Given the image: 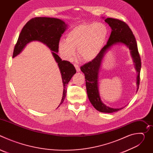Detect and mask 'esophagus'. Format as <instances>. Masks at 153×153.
Returning <instances> with one entry per match:
<instances>
[{
	"label": "esophagus",
	"instance_id": "esophagus-1",
	"mask_svg": "<svg viewBox=\"0 0 153 153\" xmlns=\"http://www.w3.org/2000/svg\"><path fill=\"white\" fill-rule=\"evenodd\" d=\"M74 67H75V68H76V69L77 72H80V67H79V66L78 65L74 64Z\"/></svg>",
	"mask_w": 153,
	"mask_h": 153
}]
</instances>
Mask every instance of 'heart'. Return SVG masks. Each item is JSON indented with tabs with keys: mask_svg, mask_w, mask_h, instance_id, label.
Masks as SVG:
<instances>
[{
	"mask_svg": "<svg viewBox=\"0 0 153 153\" xmlns=\"http://www.w3.org/2000/svg\"><path fill=\"white\" fill-rule=\"evenodd\" d=\"M108 34V27L101 22L78 25L67 33L66 39L60 40L59 50L65 59L71 60L77 48L80 59L85 62L92 61L101 52Z\"/></svg>",
	"mask_w": 153,
	"mask_h": 153,
	"instance_id": "heart-1",
	"label": "heart"
}]
</instances>
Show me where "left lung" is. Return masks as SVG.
I'll return each instance as SVG.
<instances>
[{
    "label": "left lung",
    "instance_id": "8db88e82",
    "mask_svg": "<svg viewBox=\"0 0 153 153\" xmlns=\"http://www.w3.org/2000/svg\"><path fill=\"white\" fill-rule=\"evenodd\" d=\"M102 19H104L105 18L102 17ZM105 22L112 30L106 45L102 48L101 52L96 59L83 65L81 67L80 70L85 74L87 94L93 106L100 112L111 113L118 111L125 106L119 108L109 107L103 103L100 99L99 91L98 79L101 65L105 55L113 47L117 45H125L129 48L137 74L136 79L137 91L140 82L141 60L135 37L128 25L120 20L113 18L105 19Z\"/></svg>",
    "mask_w": 153,
    "mask_h": 153
}]
</instances>
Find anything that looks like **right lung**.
I'll list each match as a JSON object with an SVG mask.
<instances>
[{"mask_svg":"<svg viewBox=\"0 0 153 153\" xmlns=\"http://www.w3.org/2000/svg\"><path fill=\"white\" fill-rule=\"evenodd\" d=\"M67 27L68 25L64 21L57 18L42 17L31 19L22 30L13 55V57H15L23 51L27 44L34 41L43 43L50 49L57 63L63 83V96L60 105L66 96L67 85L76 73L73 64L67 60H62L57 55L60 37Z\"/></svg>","mask_w":153,"mask_h":153,"instance_id":"1","label":"right lung"}]
</instances>
